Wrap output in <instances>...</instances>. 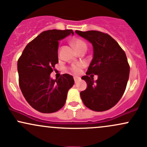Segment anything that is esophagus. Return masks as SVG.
<instances>
[{
    "instance_id": "1",
    "label": "esophagus",
    "mask_w": 147,
    "mask_h": 147,
    "mask_svg": "<svg viewBox=\"0 0 147 147\" xmlns=\"http://www.w3.org/2000/svg\"><path fill=\"white\" fill-rule=\"evenodd\" d=\"M80 80H81V78H80V77H77V76H75V77H74V80H75V82H77L80 81Z\"/></svg>"
}]
</instances>
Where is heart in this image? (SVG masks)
<instances>
[{
	"mask_svg": "<svg viewBox=\"0 0 147 147\" xmlns=\"http://www.w3.org/2000/svg\"><path fill=\"white\" fill-rule=\"evenodd\" d=\"M72 45L77 51H79L80 49H83V48H86V42H85L84 40L79 39V38H75V39L72 40ZM83 63H78L77 64V65L72 66L70 68V70L74 74H80V72H81L82 67H83Z\"/></svg>",
	"mask_w": 147,
	"mask_h": 147,
	"instance_id": "b5f03b06",
	"label": "heart"
}]
</instances>
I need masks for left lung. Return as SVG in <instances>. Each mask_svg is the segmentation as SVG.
Instances as JSON below:
<instances>
[{"instance_id":"left-lung-1","label":"left lung","mask_w":147,"mask_h":147,"mask_svg":"<svg viewBox=\"0 0 147 147\" xmlns=\"http://www.w3.org/2000/svg\"><path fill=\"white\" fill-rule=\"evenodd\" d=\"M75 33L91 43L93 50L86 75L82 77L87 84L86 90L80 93L82 100L96 112L109 109L121 98L128 83L130 67L125 53L106 33L97 30H75ZM93 74L98 75L96 81Z\"/></svg>"}]
</instances>
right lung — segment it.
Wrapping results in <instances>:
<instances>
[{
    "mask_svg": "<svg viewBox=\"0 0 147 147\" xmlns=\"http://www.w3.org/2000/svg\"><path fill=\"white\" fill-rule=\"evenodd\" d=\"M72 30H48L29 42L17 62L21 91L28 104L38 112H57L65 105L67 92L73 86V77L68 74L53 80L50 74L59 63V41Z\"/></svg>",
    "mask_w": 147,
    "mask_h": 147,
    "instance_id": "1",
    "label": "right lung"
}]
</instances>
